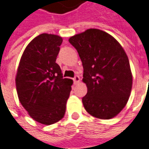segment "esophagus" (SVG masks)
<instances>
[{"label":"esophagus","instance_id":"1","mask_svg":"<svg viewBox=\"0 0 149 149\" xmlns=\"http://www.w3.org/2000/svg\"><path fill=\"white\" fill-rule=\"evenodd\" d=\"M73 81H74L75 84H77L78 82L80 81V77H79V76H75L74 78H73Z\"/></svg>","mask_w":149,"mask_h":149}]
</instances>
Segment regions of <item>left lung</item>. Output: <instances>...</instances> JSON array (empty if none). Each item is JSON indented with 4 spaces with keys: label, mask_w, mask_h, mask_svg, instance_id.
I'll return each instance as SVG.
<instances>
[{
    "label": "left lung",
    "mask_w": 149,
    "mask_h": 149,
    "mask_svg": "<svg viewBox=\"0 0 149 149\" xmlns=\"http://www.w3.org/2000/svg\"><path fill=\"white\" fill-rule=\"evenodd\" d=\"M68 41L84 68L83 81L88 89L82 98L85 109L101 119L114 118L126 106L132 86L124 50L114 37L97 29H89Z\"/></svg>",
    "instance_id": "left-lung-1"
}]
</instances>
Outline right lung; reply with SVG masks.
Returning a JSON list of instances; mask_svg holds the SVG:
<instances>
[{"label":"right lung","instance_id":"1","mask_svg":"<svg viewBox=\"0 0 149 149\" xmlns=\"http://www.w3.org/2000/svg\"><path fill=\"white\" fill-rule=\"evenodd\" d=\"M61 37L41 34L24 51L16 76L17 96L31 118L51 125L64 117L72 80L56 63Z\"/></svg>","mask_w":149,"mask_h":149}]
</instances>
